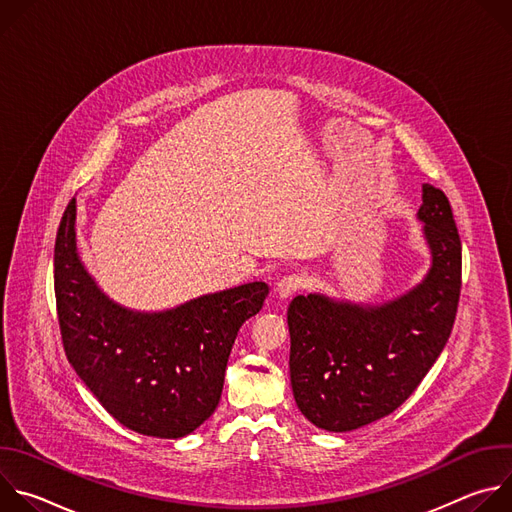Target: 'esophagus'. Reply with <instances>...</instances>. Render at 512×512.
<instances>
[{
    "mask_svg": "<svg viewBox=\"0 0 512 512\" xmlns=\"http://www.w3.org/2000/svg\"><path fill=\"white\" fill-rule=\"evenodd\" d=\"M302 287H304V279H302L300 275H285V277H281V279L275 283L273 294H275V298H279V300H287V298L294 296L296 291L302 289Z\"/></svg>",
    "mask_w": 512,
    "mask_h": 512,
    "instance_id": "obj_1",
    "label": "esophagus"
}]
</instances>
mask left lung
<instances>
[{
	"mask_svg": "<svg viewBox=\"0 0 512 512\" xmlns=\"http://www.w3.org/2000/svg\"><path fill=\"white\" fill-rule=\"evenodd\" d=\"M417 218L427 275L381 306L296 296L287 308L289 377L298 409L326 431L369 425L405 403L444 350L462 287V243L448 196L423 184Z\"/></svg>",
	"mask_w": 512,
	"mask_h": 512,
	"instance_id": "obj_1",
	"label": "left lung"
}]
</instances>
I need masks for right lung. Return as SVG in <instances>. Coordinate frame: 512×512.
Instances as JSON below:
<instances>
[{"mask_svg": "<svg viewBox=\"0 0 512 512\" xmlns=\"http://www.w3.org/2000/svg\"><path fill=\"white\" fill-rule=\"evenodd\" d=\"M77 200L54 245V294L68 362L109 415L131 431L178 440L218 407L237 332L269 294L263 281L200 296L166 312L109 300L77 253Z\"/></svg>", "mask_w": 512, "mask_h": 512, "instance_id": "right-lung-1", "label": "right lung"}]
</instances>
